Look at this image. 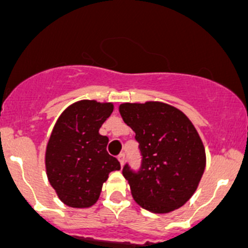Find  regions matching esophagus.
<instances>
[{
	"label": "esophagus",
	"instance_id": "obj_1",
	"mask_svg": "<svg viewBox=\"0 0 248 248\" xmlns=\"http://www.w3.org/2000/svg\"><path fill=\"white\" fill-rule=\"evenodd\" d=\"M117 159L120 161V164H121V167H124V154H120L119 156H117Z\"/></svg>",
	"mask_w": 248,
	"mask_h": 248
}]
</instances>
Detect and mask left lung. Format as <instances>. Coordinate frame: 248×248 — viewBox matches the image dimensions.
Returning a JSON list of instances; mask_svg holds the SVG:
<instances>
[{
    "instance_id": "obj_1",
    "label": "left lung",
    "mask_w": 248,
    "mask_h": 248,
    "mask_svg": "<svg viewBox=\"0 0 248 248\" xmlns=\"http://www.w3.org/2000/svg\"><path fill=\"white\" fill-rule=\"evenodd\" d=\"M119 111L136 133L141 154L139 171L122 174L142 209L168 214L189 201L204 174L206 155L191 120L162 102L122 103Z\"/></svg>"
}]
</instances>
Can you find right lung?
Masks as SVG:
<instances>
[{"label": "right lung", "mask_w": 248, "mask_h": 248, "mask_svg": "<svg viewBox=\"0 0 248 248\" xmlns=\"http://www.w3.org/2000/svg\"><path fill=\"white\" fill-rule=\"evenodd\" d=\"M112 110V103L82 99L64 109L52 128L46 150L47 180L68 206L96 204L109 172L121 168L107 152L108 137L98 132Z\"/></svg>", "instance_id": "1"}]
</instances>
